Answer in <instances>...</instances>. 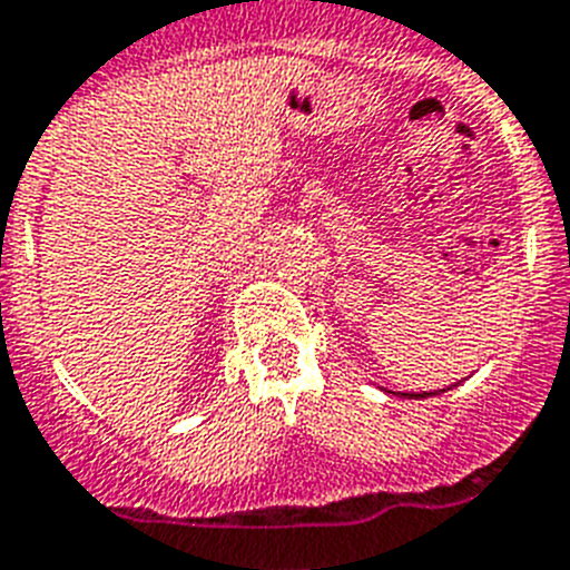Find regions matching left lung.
I'll list each match as a JSON object with an SVG mask.
<instances>
[{
    "label": "left lung",
    "instance_id": "8db88e82",
    "mask_svg": "<svg viewBox=\"0 0 570 570\" xmlns=\"http://www.w3.org/2000/svg\"><path fill=\"white\" fill-rule=\"evenodd\" d=\"M411 396H432V394H425V391H423V394H411Z\"/></svg>",
    "mask_w": 570,
    "mask_h": 570
}]
</instances>
